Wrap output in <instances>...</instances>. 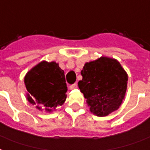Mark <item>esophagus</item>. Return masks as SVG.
<instances>
[{"mask_svg": "<svg viewBox=\"0 0 150 150\" xmlns=\"http://www.w3.org/2000/svg\"><path fill=\"white\" fill-rule=\"evenodd\" d=\"M77 84L76 83H74V84H71V85H70V89L71 90H73V89H76L77 88Z\"/></svg>", "mask_w": 150, "mask_h": 150, "instance_id": "1", "label": "esophagus"}]
</instances>
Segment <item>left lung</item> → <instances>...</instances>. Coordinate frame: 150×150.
Returning <instances> with one entry per match:
<instances>
[{
  "label": "left lung",
  "instance_id": "1",
  "mask_svg": "<svg viewBox=\"0 0 150 150\" xmlns=\"http://www.w3.org/2000/svg\"><path fill=\"white\" fill-rule=\"evenodd\" d=\"M78 86L94 115L103 117L119 108L127 87L128 76L116 59L101 57L86 63Z\"/></svg>",
  "mask_w": 150,
  "mask_h": 150
}]
</instances>
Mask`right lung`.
I'll return each mask as SVG.
<instances>
[{"label": "right lung", "mask_w": 150, "mask_h": 150, "mask_svg": "<svg viewBox=\"0 0 150 150\" xmlns=\"http://www.w3.org/2000/svg\"><path fill=\"white\" fill-rule=\"evenodd\" d=\"M24 83L27 98L39 110L50 112L66 100L67 91L63 70L55 62H41L28 72Z\"/></svg>", "instance_id": "add662e5"}]
</instances>
